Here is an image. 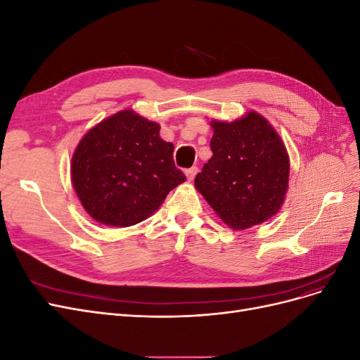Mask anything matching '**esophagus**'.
Returning <instances> with one entry per match:
<instances>
[{
	"instance_id": "1",
	"label": "esophagus",
	"mask_w": 360,
	"mask_h": 360,
	"mask_svg": "<svg viewBox=\"0 0 360 360\" xmlns=\"http://www.w3.org/2000/svg\"><path fill=\"white\" fill-rule=\"evenodd\" d=\"M197 172H198V167L188 168V169H186V177H188V180H193L195 176H197Z\"/></svg>"
}]
</instances>
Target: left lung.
Instances as JSON below:
<instances>
[{
	"mask_svg": "<svg viewBox=\"0 0 360 360\" xmlns=\"http://www.w3.org/2000/svg\"><path fill=\"white\" fill-rule=\"evenodd\" d=\"M212 126L213 156L195 177V188L234 230L270 219L288 188L290 160L279 135L257 112Z\"/></svg>",
	"mask_w": 360,
	"mask_h": 360,
	"instance_id": "1",
	"label": "left lung"
}]
</instances>
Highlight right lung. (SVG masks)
I'll return each mask as SVG.
<instances>
[{
    "label": "right lung",
    "mask_w": 360,
    "mask_h": 360,
    "mask_svg": "<svg viewBox=\"0 0 360 360\" xmlns=\"http://www.w3.org/2000/svg\"><path fill=\"white\" fill-rule=\"evenodd\" d=\"M159 130L158 123L124 110L81 139L72 158V183L93 219L112 226L135 225L186 180L174 163V146L159 136Z\"/></svg>",
    "instance_id": "add662e5"
}]
</instances>
